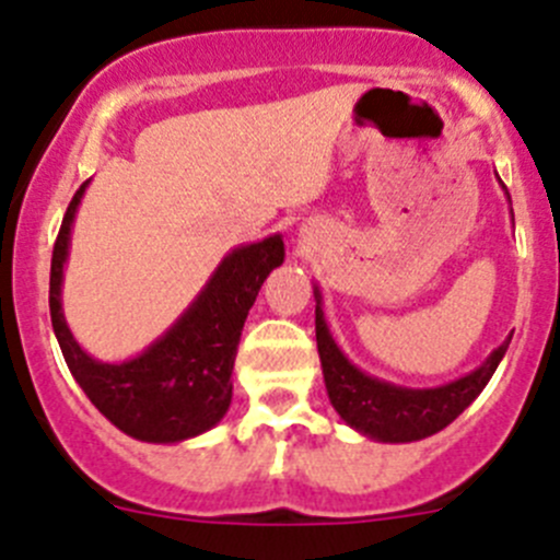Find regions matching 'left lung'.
I'll list each match as a JSON object with an SVG mask.
<instances>
[{
  "mask_svg": "<svg viewBox=\"0 0 560 560\" xmlns=\"http://www.w3.org/2000/svg\"><path fill=\"white\" fill-rule=\"evenodd\" d=\"M514 218V212H511ZM315 334L317 353H320L323 378H326L328 400L351 428L375 442H417L433 436L436 431L451 425L475 398H478L498 364L509 351L511 337L500 348L489 353L480 368L451 384L433 389H411V386L389 384L375 375L359 370L351 359L339 351L331 331L323 317L320 290L315 287Z\"/></svg>",
  "mask_w": 560,
  "mask_h": 560,
  "instance_id": "1",
  "label": "left lung"
}]
</instances>
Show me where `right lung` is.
<instances>
[{
  "instance_id": "obj_1",
  "label": "right lung",
  "mask_w": 560,
  "mask_h": 560,
  "mask_svg": "<svg viewBox=\"0 0 560 560\" xmlns=\"http://www.w3.org/2000/svg\"><path fill=\"white\" fill-rule=\"evenodd\" d=\"M85 185L74 192L51 250L49 312L68 370L118 431L174 445L215 428L232 404L240 334L270 270L284 262L281 234L229 250L196 301L168 331L127 362H98L80 348L62 315V268Z\"/></svg>"
}]
</instances>
